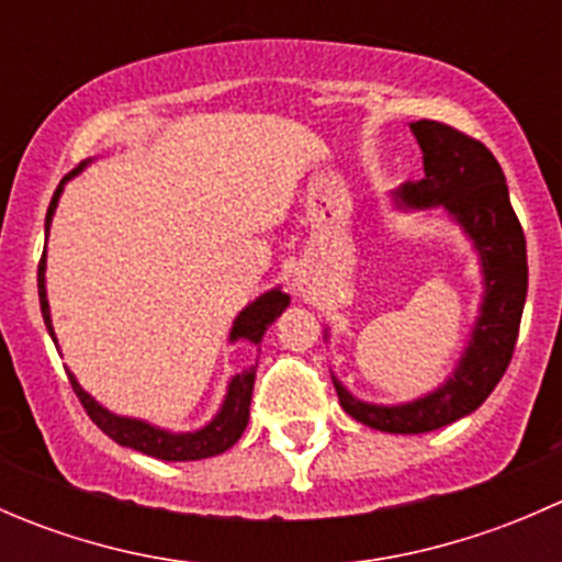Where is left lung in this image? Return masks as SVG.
I'll list each match as a JSON object with an SVG mask.
<instances>
[{
  "mask_svg": "<svg viewBox=\"0 0 562 562\" xmlns=\"http://www.w3.org/2000/svg\"><path fill=\"white\" fill-rule=\"evenodd\" d=\"M424 151V179L394 192L402 209L443 206L479 249L484 304L454 375L432 394L405 405H370L334 378L339 405L356 422L394 435H422L473 413L512 364L527 296V247L508 198L501 162L481 140L443 122L411 124Z\"/></svg>",
  "mask_w": 562,
  "mask_h": 562,
  "instance_id": "8db88e82",
  "label": "left lung"
}]
</instances>
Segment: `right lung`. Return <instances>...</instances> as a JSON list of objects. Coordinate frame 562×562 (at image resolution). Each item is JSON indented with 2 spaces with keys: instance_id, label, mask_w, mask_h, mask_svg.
<instances>
[{
  "instance_id": "add662e5",
  "label": "right lung",
  "mask_w": 562,
  "mask_h": 562,
  "mask_svg": "<svg viewBox=\"0 0 562 562\" xmlns=\"http://www.w3.org/2000/svg\"><path fill=\"white\" fill-rule=\"evenodd\" d=\"M83 166H87V162H81L76 171L67 173L65 179L59 181V187H56L54 198H50L48 214H45V234H48L50 228V217H54L61 190H65V181L72 179L76 173H81ZM37 293H40V310H43L45 328H48L50 339L56 342L54 326H50L48 299H45V249L37 266ZM288 304H291V296L282 293L280 288H274V291L255 299V302L241 310L239 317L234 321V328H231V342H236V339H247V342L258 345L260 337L266 334V328L282 315V310H285ZM67 378H70L72 391H76V396L81 400L83 411L89 413V418L103 429L108 438L116 440L119 446H127V449L140 451V454L146 457L166 459V462H190V459H206V457L223 454V451H228L231 446L241 438V432H245L249 422V400H252L255 367L239 372V375L228 383V394H225L223 407H220V413L206 424V427L198 429V432H179V435L166 432V429L160 427H151V424L138 422V418L113 416V413H108L103 405H98L87 391L78 386L72 372H67Z\"/></svg>"
}]
</instances>
